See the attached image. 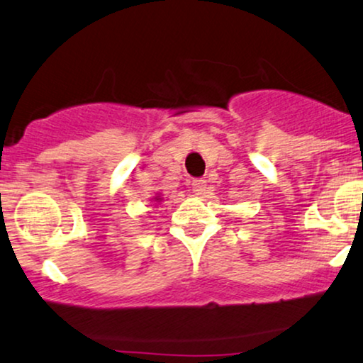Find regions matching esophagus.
Returning a JSON list of instances; mask_svg holds the SVG:
<instances>
[{"instance_id": "esophagus-1", "label": "esophagus", "mask_w": 363, "mask_h": 363, "mask_svg": "<svg viewBox=\"0 0 363 363\" xmlns=\"http://www.w3.org/2000/svg\"><path fill=\"white\" fill-rule=\"evenodd\" d=\"M206 186H207L206 179H194V181H192V191H194V194L197 196L204 194Z\"/></svg>"}]
</instances>
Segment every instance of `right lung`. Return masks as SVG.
<instances>
[{"label":"right lung","mask_w":363,"mask_h":363,"mask_svg":"<svg viewBox=\"0 0 363 363\" xmlns=\"http://www.w3.org/2000/svg\"><path fill=\"white\" fill-rule=\"evenodd\" d=\"M156 201L159 202V201H161V197H156Z\"/></svg>","instance_id":"1"}]
</instances>
